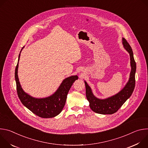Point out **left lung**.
Instances as JSON below:
<instances>
[{"instance_id":"1","label":"left lung","mask_w":148,"mask_h":148,"mask_svg":"<svg viewBox=\"0 0 148 148\" xmlns=\"http://www.w3.org/2000/svg\"><path fill=\"white\" fill-rule=\"evenodd\" d=\"M122 45L123 48L128 51L130 56V63L131 70L128 81L125 87L115 95L105 99H100L96 97L87 82L84 81L86 84V97L90 103V108L97 114L106 115L112 114L116 112L122 105L132 95L135 86V73L136 69V62L134 60L133 51L129 43L122 38Z\"/></svg>"}]
</instances>
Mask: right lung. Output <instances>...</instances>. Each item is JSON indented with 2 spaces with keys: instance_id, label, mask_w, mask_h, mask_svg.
<instances>
[{
  "instance_id": "obj_1",
  "label": "right lung",
  "mask_w": 148,
  "mask_h": 148,
  "mask_svg": "<svg viewBox=\"0 0 148 148\" xmlns=\"http://www.w3.org/2000/svg\"><path fill=\"white\" fill-rule=\"evenodd\" d=\"M23 48L24 47L18 55L14 74L18 97L24 106L36 115L44 118L55 117L62 111L66 103L68 92L74 81L78 79V77L75 75L65 78L56 91L49 97L37 98L30 95L25 92L22 88L17 74L20 53Z\"/></svg>"
}]
</instances>
